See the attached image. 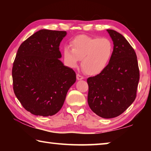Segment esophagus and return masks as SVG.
<instances>
[{"label":"esophagus","mask_w":151,"mask_h":151,"mask_svg":"<svg viewBox=\"0 0 151 151\" xmlns=\"http://www.w3.org/2000/svg\"><path fill=\"white\" fill-rule=\"evenodd\" d=\"M76 79H77V80H83V79H84V76H83L82 75H79V74H77V75H76Z\"/></svg>","instance_id":"34e87169"}]
</instances>
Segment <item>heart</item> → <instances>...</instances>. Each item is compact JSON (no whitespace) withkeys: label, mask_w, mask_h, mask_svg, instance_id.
<instances>
[{"label":"heart","mask_w":151,"mask_h":151,"mask_svg":"<svg viewBox=\"0 0 151 151\" xmlns=\"http://www.w3.org/2000/svg\"><path fill=\"white\" fill-rule=\"evenodd\" d=\"M70 47L63 49L64 59L71 68L77 66L82 59V67L86 73L96 75L106 69L113 55V44L108 38L79 35L72 40Z\"/></svg>","instance_id":"b5f03b06"}]
</instances>
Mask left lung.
Here are the masks:
<instances>
[{
	"label": "left lung",
	"instance_id": "obj_1",
	"mask_svg": "<svg viewBox=\"0 0 151 151\" xmlns=\"http://www.w3.org/2000/svg\"><path fill=\"white\" fill-rule=\"evenodd\" d=\"M106 31L113 41V55L103 72L87 78L88 104L98 116L111 119L135 100L140 74L137 55L129 42L115 30Z\"/></svg>",
	"mask_w": 151,
	"mask_h": 151
}]
</instances>
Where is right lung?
Returning <instances> with one entry per match:
<instances>
[{
    "label": "right lung",
    "instance_id": "1",
    "mask_svg": "<svg viewBox=\"0 0 151 151\" xmlns=\"http://www.w3.org/2000/svg\"><path fill=\"white\" fill-rule=\"evenodd\" d=\"M66 31L40 30L18 49L12 70L13 90L22 106L37 116L54 115L60 111L76 73L59 60Z\"/></svg>",
    "mask_w": 151,
    "mask_h": 151
}]
</instances>
